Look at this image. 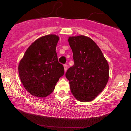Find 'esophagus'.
Returning a JSON list of instances; mask_svg holds the SVG:
<instances>
[{
    "instance_id": "obj_1",
    "label": "esophagus",
    "mask_w": 131,
    "mask_h": 131,
    "mask_svg": "<svg viewBox=\"0 0 131 131\" xmlns=\"http://www.w3.org/2000/svg\"><path fill=\"white\" fill-rule=\"evenodd\" d=\"M64 71H67V69H68V65L67 64H64Z\"/></svg>"
}]
</instances>
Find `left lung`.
Here are the masks:
<instances>
[{"label": "left lung", "mask_w": 131, "mask_h": 131, "mask_svg": "<svg viewBox=\"0 0 131 131\" xmlns=\"http://www.w3.org/2000/svg\"><path fill=\"white\" fill-rule=\"evenodd\" d=\"M68 42L74 62L66 73L71 91L79 101H92L108 81V61L100 48L89 37L82 35L70 37Z\"/></svg>", "instance_id": "8db88e82"}]
</instances>
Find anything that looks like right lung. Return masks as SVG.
Returning <instances> with one entry per match:
<instances>
[{"label":"right lung","mask_w":131,"mask_h":131,"mask_svg":"<svg viewBox=\"0 0 131 131\" xmlns=\"http://www.w3.org/2000/svg\"><path fill=\"white\" fill-rule=\"evenodd\" d=\"M59 37L49 34L37 39L28 48L18 65L19 78L26 91L33 96L46 97L55 89L64 73L58 62L56 46Z\"/></svg>","instance_id":"right-lung-1"}]
</instances>
